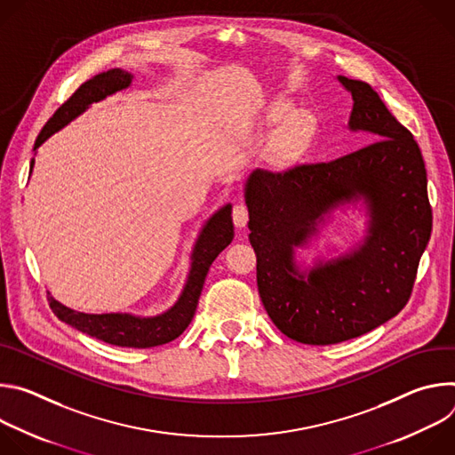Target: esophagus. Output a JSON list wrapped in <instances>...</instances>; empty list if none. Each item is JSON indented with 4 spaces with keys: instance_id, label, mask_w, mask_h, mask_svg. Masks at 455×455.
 <instances>
[{
    "instance_id": "esophagus-1",
    "label": "esophagus",
    "mask_w": 455,
    "mask_h": 455,
    "mask_svg": "<svg viewBox=\"0 0 455 455\" xmlns=\"http://www.w3.org/2000/svg\"><path fill=\"white\" fill-rule=\"evenodd\" d=\"M232 220H234V225L237 228H244L246 223H248V209H246V205H243V204L235 205L234 211H232Z\"/></svg>"
}]
</instances>
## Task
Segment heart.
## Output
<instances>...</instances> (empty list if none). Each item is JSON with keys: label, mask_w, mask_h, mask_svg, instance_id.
Instances as JSON below:
<instances>
[{"label": "heart", "mask_w": 455, "mask_h": 455, "mask_svg": "<svg viewBox=\"0 0 455 455\" xmlns=\"http://www.w3.org/2000/svg\"><path fill=\"white\" fill-rule=\"evenodd\" d=\"M291 112L293 104L288 100H275L267 111L268 124H279L283 119L285 120L281 124L270 146L272 158L279 162H286L297 156L306 148L313 133V116L306 111H297L293 116Z\"/></svg>", "instance_id": "heart-1"}]
</instances>
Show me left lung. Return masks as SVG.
Segmentation results:
<instances>
[{
  "label": "left lung",
  "mask_w": 455,
  "mask_h": 455,
  "mask_svg": "<svg viewBox=\"0 0 455 455\" xmlns=\"http://www.w3.org/2000/svg\"><path fill=\"white\" fill-rule=\"evenodd\" d=\"M337 81L353 99L347 129L372 144L330 164L255 169L244 183L259 295L275 326L309 346L360 337L396 316L432 232L427 169L414 137L367 83ZM347 210L366 218L364 235L339 256L306 264L298 250Z\"/></svg>",
  "instance_id": "8db88e82"
}]
</instances>
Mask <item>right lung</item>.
Returning <instances> with one entry per match:
<instances>
[{"instance_id":"1","label":"right lung","mask_w":455,"mask_h":455,"mask_svg":"<svg viewBox=\"0 0 455 455\" xmlns=\"http://www.w3.org/2000/svg\"><path fill=\"white\" fill-rule=\"evenodd\" d=\"M133 74L120 68L99 74L93 79L86 81L67 102H64L53 116L44 124L41 133L34 144L37 153L53 133L60 132L64 125L74 122L93 102H100L116 92L127 90L133 83ZM34 158L30 162V174L34 169ZM234 239V223H232V205L227 204L218 209L212 216L202 225L196 241L190 251V267L183 288L176 302L158 315H135V313H83L68 306L60 304L52 295L48 297L52 311L59 320L70 323L72 328L102 340L111 346L120 347H155L167 344L178 339L190 323L194 311H196L205 277L209 274L214 259L232 243Z\"/></svg>"}]
</instances>
